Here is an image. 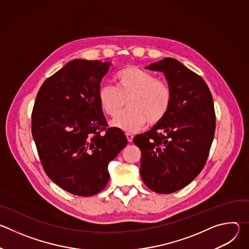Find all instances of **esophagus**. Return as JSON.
<instances>
[{
    "label": "esophagus",
    "instance_id": "esophagus-1",
    "mask_svg": "<svg viewBox=\"0 0 249 249\" xmlns=\"http://www.w3.org/2000/svg\"><path fill=\"white\" fill-rule=\"evenodd\" d=\"M126 137H127V140H128V142H131L133 141V138H134V136L132 135V134H130V133H126Z\"/></svg>",
    "mask_w": 249,
    "mask_h": 249
}]
</instances>
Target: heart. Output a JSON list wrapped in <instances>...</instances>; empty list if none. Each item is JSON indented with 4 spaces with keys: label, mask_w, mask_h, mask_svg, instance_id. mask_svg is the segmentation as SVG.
Listing matches in <instances>:
<instances>
[{
    "label": "heart",
    "mask_w": 249,
    "mask_h": 249,
    "mask_svg": "<svg viewBox=\"0 0 249 249\" xmlns=\"http://www.w3.org/2000/svg\"><path fill=\"white\" fill-rule=\"evenodd\" d=\"M116 88L102 86L98 90L101 110L116 117L127 101L128 110L115 118L111 125L129 133L143 128L147 122L155 125L168 113L172 104L170 86L148 71L137 67L125 68L115 75Z\"/></svg>",
    "instance_id": "heart-1"
}]
</instances>
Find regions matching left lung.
<instances>
[{"mask_svg":"<svg viewBox=\"0 0 249 249\" xmlns=\"http://www.w3.org/2000/svg\"><path fill=\"white\" fill-rule=\"evenodd\" d=\"M146 69L163 73L172 104L160 122L133 142L142 153L144 183L168 194L188 185L203 169L215 135L214 103L205 81L176 59L164 58Z\"/></svg>","mask_w":249,"mask_h":249,"instance_id":"left-lung-1","label":"left lung"}]
</instances>
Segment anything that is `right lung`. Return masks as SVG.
<instances>
[{
  "instance_id": "right-lung-1",
  "label": "right lung",
  "mask_w": 249,
  "mask_h": 249,
  "mask_svg": "<svg viewBox=\"0 0 249 249\" xmlns=\"http://www.w3.org/2000/svg\"><path fill=\"white\" fill-rule=\"evenodd\" d=\"M109 66L71 61L43 83L34 102L31 132L42 166L53 182L74 195L100 192L109 180L108 163L127 145L120 130L107 128L98 102Z\"/></svg>"
}]
</instances>
